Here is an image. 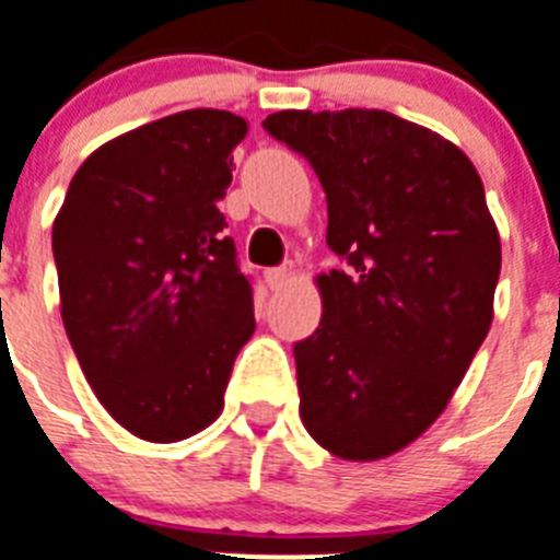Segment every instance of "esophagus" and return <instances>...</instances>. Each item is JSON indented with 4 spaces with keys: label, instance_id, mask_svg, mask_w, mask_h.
<instances>
[{
    "label": "esophagus",
    "instance_id": "1",
    "mask_svg": "<svg viewBox=\"0 0 560 560\" xmlns=\"http://www.w3.org/2000/svg\"><path fill=\"white\" fill-rule=\"evenodd\" d=\"M290 279H293V265L272 267V270L265 272V281H267V288H270V290H281Z\"/></svg>",
    "mask_w": 560,
    "mask_h": 560
}]
</instances>
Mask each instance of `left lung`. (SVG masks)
<instances>
[{
  "label": "left lung",
  "instance_id": "obj_1",
  "mask_svg": "<svg viewBox=\"0 0 560 560\" xmlns=\"http://www.w3.org/2000/svg\"><path fill=\"white\" fill-rule=\"evenodd\" d=\"M272 138L327 195L322 322L295 342L299 413L342 460L420 438L463 383L494 316L501 235L475 163L438 131L380 108L276 112Z\"/></svg>",
  "mask_w": 560,
  "mask_h": 560
}]
</instances>
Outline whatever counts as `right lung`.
Listing matches in <instances>:
<instances>
[{
  "mask_svg": "<svg viewBox=\"0 0 560 560\" xmlns=\"http://www.w3.org/2000/svg\"><path fill=\"white\" fill-rule=\"evenodd\" d=\"M247 120L161 117L91 152L54 218L59 311L77 362L135 438L177 443L224 408L256 330L221 198Z\"/></svg>",
  "mask_w": 560,
  "mask_h": 560,
  "instance_id": "obj_1",
  "label": "right lung"
}]
</instances>
